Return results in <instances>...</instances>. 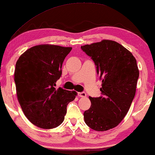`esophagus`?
<instances>
[{
	"mask_svg": "<svg viewBox=\"0 0 155 155\" xmlns=\"http://www.w3.org/2000/svg\"><path fill=\"white\" fill-rule=\"evenodd\" d=\"M78 96L80 97H86V93L84 92H78Z\"/></svg>",
	"mask_w": 155,
	"mask_h": 155,
	"instance_id": "34e87169",
	"label": "esophagus"
}]
</instances>
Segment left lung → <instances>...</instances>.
<instances>
[{"label":"left lung","instance_id":"left-lung-1","mask_svg":"<svg viewBox=\"0 0 155 155\" xmlns=\"http://www.w3.org/2000/svg\"><path fill=\"white\" fill-rule=\"evenodd\" d=\"M96 65L102 81L101 96L91 97L84 120L90 128L104 131L117 126L128 113L136 91L139 71L133 54L117 42L103 40L81 46Z\"/></svg>","mask_w":155,"mask_h":155}]
</instances>
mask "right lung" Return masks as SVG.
<instances>
[{
    "label": "right lung",
    "instance_id": "right-lung-1",
    "mask_svg": "<svg viewBox=\"0 0 155 155\" xmlns=\"http://www.w3.org/2000/svg\"><path fill=\"white\" fill-rule=\"evenodd\" d=\"M71 47L38 45L27 50L17 61L15 82L17 96L25 115L39 128H54L62 124L67 105L76 92L59 87L62 64Z\"/></svg>",
    "mask_w": 155,
    "mask_h": 155
}]
</instances>
